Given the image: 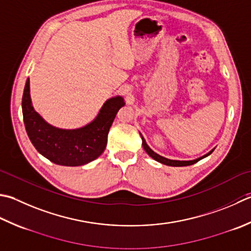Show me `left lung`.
<instances>
[{"label": "left lung", "mask_w": 251, "mask_h": 251, "mask_svg": "<svg viewBox=\"0 0 251 251\" xmlns=\"http://www.w3.org/2000/svg\"><path fill=\"white\" fill-rule=\"evenodd\" d=\"M140 136H141V139H142V146H144V149L146 150L147 153H148V154L151 156L152 159H154L155 161L160 162V163H162V164H165V165H170V166H187V165L195 164V163H197L198 161H200L201 159L205 158V156H208L209 154H211V153H212V152H213V150H212V151H210L209 153H207V154L203 155V156H201V158H199V159L193 160V161H177V160H170V159L163 158V156H161V155H159L158 153H155L154 151H152V150L149 148V146L146 144V140L144 139V137H142V135H140Z\"/></svg>", "instance_id": "8db88e82"}]
</instances>
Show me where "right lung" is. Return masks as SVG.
Wrapping results in <instances>:
<instances>
[{
  "label": "right lung",
  "mask_w": 251,
  "mask_h": 251,
  "mask_svg": "<svg viewBox=\"0 0 251 251\" xmlns=\"http://www.w3.org/2000/svg\"><path fill=\"white\" fill-rule=\"evenodd\" d=\"M125 103L115 97L103 104L97 119L79 129H58L49 125L33 110L29 93V78L23 95L25 128L39 153L58 165L79 166L96 160L104 151L107 134L117 112Z\"/></svg>",
  "instance_id": "obj_1"
}]
</instances>
